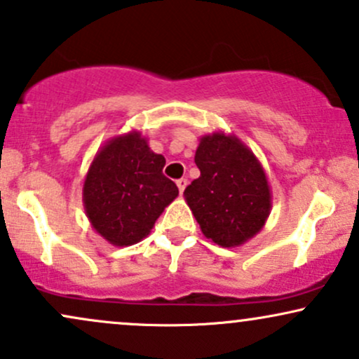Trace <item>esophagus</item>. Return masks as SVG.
I'll use <instances>...</instances> for the list:
<instances>
[{"label":"esophagus","instance_id":"34e87169","mask_svg":"<svg viewBox=\"0 0 359 359\" xmlns=\"http://www.w3.org/2000/svg\"><path fill=\"white\" fill-rule=\"evenodd\" d=\"M177 187H179V192L184 194L185 187H187V179H179L177 180Z\"/></svg>","mask_w":359,"mask_h":359}]
</instances>
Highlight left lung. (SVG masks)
I'll return each mask as SVG.
<instances>
[{
	"label": "left lung",
	"mask_w": 359,
	"mask_h": 359,
	"mask_svg": "<svg viewBox=\"0 0 359 359\" xmlns=\"http://www.w3.org/2000/svg\"><path fill=\"white\" fill-rule=\"evenodd\" d=\"M201 177L184 191L202 234L222 248L248 243L271 212V189L257 157L236 135H204L196 150Z\"/></svg>",
	"instance_id": "1"
}]
</instances>
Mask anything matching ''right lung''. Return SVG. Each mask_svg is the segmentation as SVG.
Returning a JSON list of instances; mask_svg holds the SVG:
<instances>
[{
  "label": "right lung",
  "mask_w": 359,
  "mask_h": 359,
  "mask_svg": "<svg viewBox=\"0 0 359 359\" xmlns=\"http://www.w3.org/2000/svg\"><path fill=\"white\" fill-rule=\"evenodd\" d=\"M165 158L150 150L140 132L114 137L95 155L83 184L92 227L110 244H137L152 231L179 189L162 174Z\"/></svg>",
  "instance_id": "add662e5"
}]
</instances>
